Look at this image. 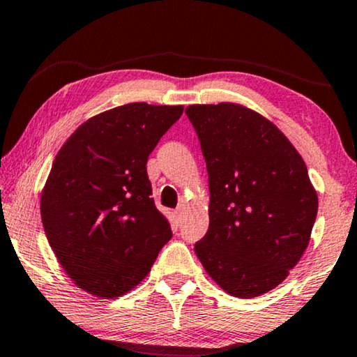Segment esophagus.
Wrapping results in <instances>:
<instances>
[{
  "instance_id": "34e87169",
  "label": "esophagus",
  "mask_w": 357,
  "mask_h": 357,
  "mask_svg": "<svg viewBox=\"0 0 357 357\" xmlns=\"http://www.w3.org/2000/svg\"><path fill=\"white\" fill-rule=\"evenodd\" d=\"M184 213H186V207H184V206H179L178 208H176V211H174V217H176V220L181 222V220H183V217H184Z\"/></svg>"
}]
</instances>
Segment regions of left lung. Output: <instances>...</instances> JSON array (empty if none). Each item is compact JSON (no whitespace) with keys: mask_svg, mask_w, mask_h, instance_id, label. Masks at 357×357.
Wrapping results in <instances>:
<instances>
[{"mask_svg":"<svg viewBox=\"0 0 357 357\" xmlns=\"http://www.w3.org/2000/svg\"><path fill=\"white\" fill-rule=\"evenodd\" d=\"M208 174V230L194 245L223 291L251 298L307 250L318 197L302 156L273 122L235 102L186 109Z\"/></svg>","mask_w":357,"mask_h":357,"instance_id":"left-lung-1","label":"left lung"}]
</instances>
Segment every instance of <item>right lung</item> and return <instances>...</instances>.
Returning <instances> with one entry per match:
<instances>
[{
    "label": "right lung",
    "mask_w": 357,
    "mask_h": 357,
    "mask_svg": "<svg viewBox=\"0 0 357 357\" xmlns=\"http://www.w3.org/2000/svg\"><path fill=\"white\" fill-rule=\"evenodd\" d=\"M183 106L130 102L98 114L56 153L40 197L54 253L83 291L121 297L144 281L171 227L155 206L146 160Z\"/></svg>",
    "instance_id": "right-lung-1"
}]
</instances>
